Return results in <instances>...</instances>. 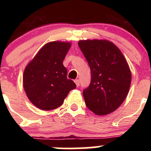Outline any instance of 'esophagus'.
Instances as JSON below:
<instances>
[{
  "label": "esophagus",
  "instance_id": "34e87169",
  "mask_svg": "<svg viewBox=\"0 0 151 151\" xmlns=\"http://www.w3.org/2000/svg\"><path fill=\"white\" fill-rule=\"evenodd\" d=\"M74 82H75V83H76V87H78V86H79V80L76 79Z\"/></svg>",
  "mask_w": 151,
  "mask_h": 151
}]
</instances>
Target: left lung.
<instances>
[{
  "label": "left lung",
  "mask_w": 151,
  "mask_h": 151,
  "mask_svg": "<svg viewBox=\"0 0 151 151\" xmlns=\"http://www.w3.org/2000/svg\"><path fill=\"white\" fill-rule=\"evenodd\" d=\"M78 47L91 69V83L84 89L86 106L97 115L115 111L129 93L132 74L120 50L106 40H83Z\"/></svg>",
  "instance_id": "1"
}]
</instances>
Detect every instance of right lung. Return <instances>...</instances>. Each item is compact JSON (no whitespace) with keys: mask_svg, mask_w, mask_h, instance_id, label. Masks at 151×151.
<instances>
[{"mask_svg":"<svg viewBox=\"0 0 151 151\" xmlns=\"http://www.w3.org/2000/svg\"><path fill=\"white\" fill-rule=\"evenodd\" d=\"M70 47L69 42L46 44L24 70V90L29 101L41 110L60 106L69 92L76 88L67 78V69L63 64Z\"/></svg>","mask_w":151,"mask_h":151,"instance_id":"right-lung-1","label":"right lung"}]
</instances>
